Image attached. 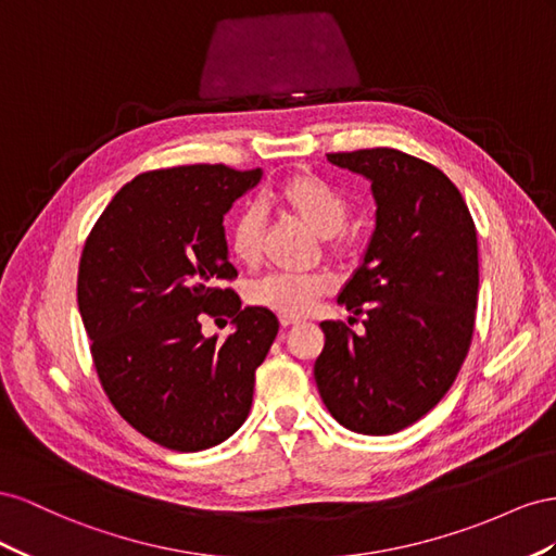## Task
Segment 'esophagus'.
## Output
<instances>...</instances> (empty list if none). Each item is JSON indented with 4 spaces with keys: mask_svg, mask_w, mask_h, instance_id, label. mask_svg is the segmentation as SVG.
<instances>
[{
    "mask_svg": "<svg viewBox=\"0 0 556 556\" xmlns=\"http://www.w3.org/2000/svg\"><path fill=\"white\" fill-rule=\"evenodd\" d=\"M298 321H300V316H291V314H279V324H281L283 328L295 326Z\"/></svg>",
    "mask_w": 556,
    "mask_h": 556,
    "instance_id": "34e87169",
    "label": "esophagus"
}]
</instances>
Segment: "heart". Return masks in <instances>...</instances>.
<instances>
[{"mask_svg":"<svg viewBox=\"0 0 556 556\" xmlns=\"http://www.w3.org/2000/svg\"><path fill=\"white\" fill-rule=\"evenodd\" d=\"M273 207L309 232L319 235L328 256L342 258L354 251V232L346 228L349 200L342 190L314 172L298 169L279 179L265 193ZM265 220L258 207H244L235 216L228 247L232 258L247 267L258 265L263 256ZM330 283L324 277L269 275L253 283L247 298L251 305L273 309L277 314L303 316L314 309L319 298L328 293Z\"/></svg>","mask_w":556,"mask_h":556,"instance_id":"heart-1","label":"heart"}]
</instances>
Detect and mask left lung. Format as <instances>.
I'll list each match as a JSON object with an SVG mask.
<instances>
[{
	"label": "left lung",
	"mask_w": 556,
	"mask_h": 556,
	"mask_svg": "<svg viewBox=\"0 0 556 556\" xmlns=\"http://www.w3.org/2000/svg\"><path fill=\"white\" fill-rule=\"evenodd\" d=\"M368 177L377 224L338 305L366 332L324 321L314 379L328 412L363 435H391L431 412L462 370L475 330L478 230L458 188L399 149L328 153Z\"/></svg>",
	"instance_id": "1"
}]
</instances>
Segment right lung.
<instances>
[{"instance_id": "1", "label": "right lung", "mask_w": 556, "mask_h": 556, "mask_svg": "<svg viewBox=\"0 0 556 556\" xmlns=\"http://www.w3.org/2000/svg\"><path fill=\"white\" fill-rule=\"evenodd\" d=\"M261 169L184 165L125 184L92 226L78 263V312L111 405L141 435L174 452L210 450L251 409L256 368L279 321L232 289L224 216ZM228 315L224 343L201 319Z\"/></svg>"}]
</instances>
